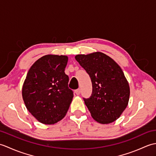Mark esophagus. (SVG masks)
I'll list each match as a JSON object with an SVG mask.
<instances>
[{
  "label": "esophagus",
  "instance_id": "34e87169",
  "mask_svg": "<svg viewBox=\"0 0 156 156\" xmlns=\"http://www.w3.org/2000/svg\"><path fill=\"white\" fill-rule=\"evenodd\" d=\"M75 93L77 94V95H79L80 94V88H78L76 89V90H75Z\"/></svg>",
  "mask_w": 156,
  "mask_h": 156
}]
</instances>
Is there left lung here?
Returning <instances> with one entry per match:
<instances>
[{
	"label": "left lung",
	"instance_id": "1",
	"mask_svg": "<svg viewBox=\"0 0 156 156\" xmlns=\"http://www.w3.org/2000/svg\"><path fill=\"white\" fill-rule=\"evenodd\" d=\"M75 58L91 79V96L83 99L92 117L102 124L117 120L127 107L130 95L120 66L101 52L77 55Z\"/></svg>",
	"mask_w": 156,
	"mask_h": 156
}]
</instances>
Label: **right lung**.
I'll use <instances>...</instances> for the list:
<instances>
[{"label":"right lung","mask_w":156,"mask_h":156,"mask_svg":"<svg viewBox=\"0 0 156 156\" xmlns=\"http://www.w3.org/2000/svg\"><path fill=\"white\" fill-rule=\"evenodd\" d=\"M66 55H46L37 59L27 73L22 89L29 112L40 122L52 125L65 117L74 97L64 72Z\"/></svg>","instance_id":"add662e5"}]
</instances>
